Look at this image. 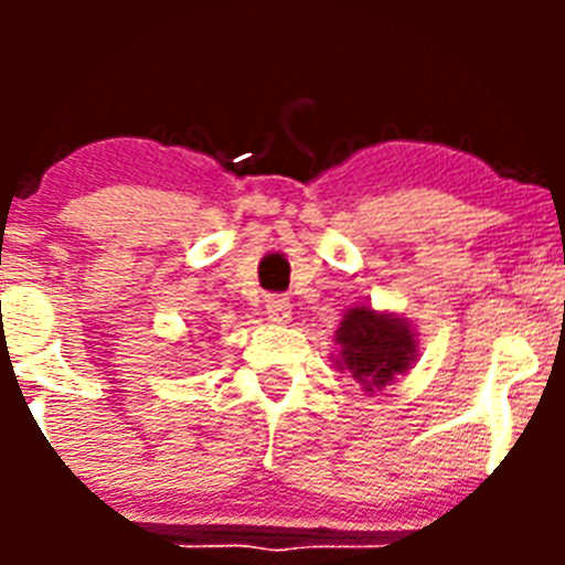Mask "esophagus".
Segmentation results:
<instances>
[{
  "mask_svg": "<svg viewBox=\"0 0 565 565\" xmlns=\"http://www.w3.org/2000/svg\"><path fill=\"white\" fill-rule=\"evenodd\" d=\"M266 317L274 326H286L291 322V299L282 297V294H271L266 299Z\"/></svg>",
  "mask_w": 565,
  "mask_h": 565,
  "instance_id": "1",
  "label": "esophagus"
}]
</instances>
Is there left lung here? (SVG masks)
I'll use <instances>...</instances> for the list:
<instances>
[{
	"mask_svg": "<svg viewBox=\"0 0 565 565\" xmlns=\"http://www.w3.org/2000/svg\"><path fill=\"white\" fill-rule=\"evenodd\" d=\"M337 344V367L351 373L367 393L391 384L416 362V333L411 322L373 311L371 306H356L344 313Z\"/></svg>",
	"mask_w": 565,
	"mask_h": 565,
	"instance_id": "obj_1",
	"label": "left lung"
}]
</instances>
